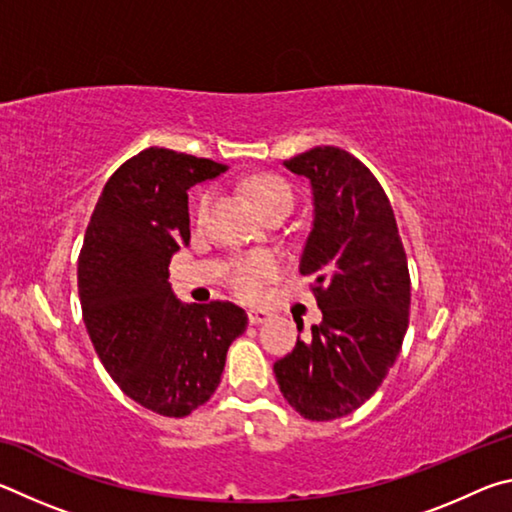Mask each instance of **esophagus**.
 I'll return each mask as SVG.
<instances>
[{"mask_svg": "<svg viewBox=\"0 0 512 512\" xmlns=\"http://www.w3.org/2000/svg\"><path fill=\"white\" fill-rule=\"evenodd\" d=\"M271 318L266 309H248V323L250 325H259V323H266V320Z\"/></svg>", "mask_w": 512, "mask_h": 512, "instance_id": "1", "label": "esophagus"}]
</instances>
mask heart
Segmentation results:
<instances>
[{"label":"heart","instance_id":"1","mask_svg":"<svg viewBox=\"0 0 512 512\" xmlns=\"http://www.w3.org/2000/svg\"><path fill=\"white\" fill-rule=\"evenodd\" d=\"M248 194L253 196L262 214L280 207H293V189L287 180L275 173H262L248 180ZM212 207V194L207 192L196 203V221L203 223ZM280 275V262L271 253H250L239 257L230 268V289L246 300H255L266 291L268 282Z\"/></svg>","mask_w":512,"mask_h":512}]
</instances>
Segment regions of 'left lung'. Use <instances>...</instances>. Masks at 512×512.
I'll list each match as a JSON object with an SVG mask.
<instances>
[{
	"label": "left lung",
	"instance_id": "8db88e82",
	"mask_svg": "<svg viewBox=\"0 0 512 512\" xmlns=\"http://www.w3.org/2000/svg\"><path fill=\"white\" fill-rule=\"evenodd\" d=\"M314 189V228L300 273L323 323L275 361L277 386L302 418L325 422L375 395L409 327L411 277L391 201L372 171L339 146L284 162ZM298 332L302 327L298 325Z\"/></svg>",
	"mask_w": 512,
	"mask_h": 512
}]
</instances>
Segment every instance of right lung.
<instances>
[{"label":"right lung","mask_w":512,"mask_h":512,"mask_svg":"<svg viewBox=\"0 0 512 512\" xmlns=\"http://www.w3.org/2000/svg\"><path fill=\"white\" fill-rule=\"evenodd\" d=\"M228 171L196 155L144 149L108 178L79 255L83 323L131 400L185 418L214 395L248 316L228 300L183 305L169 262L189 241L187 189Z\"/></svg>","instance_id":"obj_1"}]
</instances>
